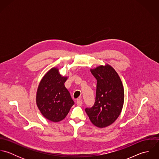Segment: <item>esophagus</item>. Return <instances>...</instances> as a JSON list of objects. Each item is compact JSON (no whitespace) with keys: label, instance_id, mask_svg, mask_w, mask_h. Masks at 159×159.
Returning <instances> with one entry per match:
<instances>
[{"label":"esophagus","instance_id":"1","mask_svg":"<svg viewBox=\"0 0 159 159\" xmlns=\"http://www.w3.org/2000/svg\"><path fill=\"white\" fill-rule=\"evenodd\" d=\"M76 104L78 105V106H81L83 105V102H82V100L80 98H78L76 100Z\"/></svg>","mask_w":159,"mask_h":159}]
</instances>
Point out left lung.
I'll list each match as a JSON object with an SVG mask.
<instances>
[{"label": "left lung", "instance_id": "8db88e82", "mask_svg": "<svg viewBox=\"0 0 159 159\" xmlns=\"http://www.w3.org/2000/svg\"><path fill=\"white\" fill-rule=\"evenodd\" d=\"M97 80L95 103L85 109L91 122L97 127H106L117 119L122 109L124 91L122 81L113 67L107 65L91 69Z\"/></svg>", "mask_w": 159, "mask_h": 159}]
</instances>
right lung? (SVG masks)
I'll return each mask as SVG.
<instances>
[{
    "label": "right lung",
    "instance_id": "add662e5",
    "mask_svg": "<svg viewBox=\"0 0 159 159\" xmlns=\"http://www.w3.org/2000/svg\"><path fill=\"white\" fill-rule=\"evenodd\" d=\"M67 78L62 76L57 68L49 70L40 81L37 92V105L42 115L52 122L64 119L74 105L64 86Z\"/></svg>",
    "mask_w": 159,
    "mask_h": 159
}]
</instances>
